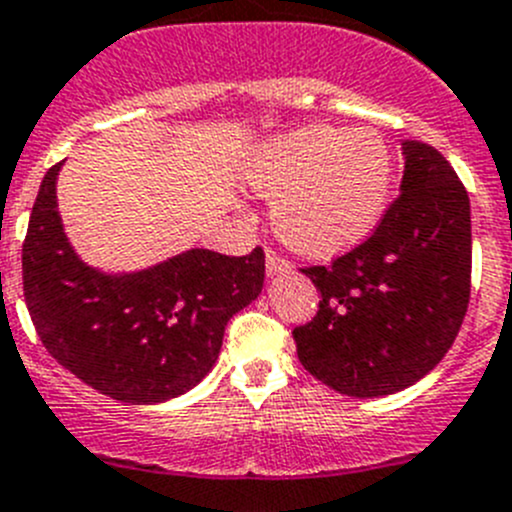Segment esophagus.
Returning <instances> with one entry per match:
<instances>
[{
    "mask_svg": "<svg viewBox=\"0 0 512 512\" xmlns=\"http://www.w3.org/2000/svg\"><path fill=\"white\" fill-rule=\"evenodd\" d=\"M266 271H269V276H279V274H287V271H292V261L284 259L276 248H266Z\"/></svg>",
    "mask_w": 512,
    "mask_h": 512,
    "instance_id": "esophagus-1",
    "label": "esophagus"
}]
</instances>
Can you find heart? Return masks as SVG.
<instances>
[{
	"label": "heart",
	"instance_id": "1",
	"mask_svg": "<svg viewBox=\"0 0 512 512\" xmlns=\"http://www.w3.org/2000/svg\"><path fill=\"white\" fill-rule=\"evenodd\" d=\"M391 182V149L373 129L304 126L266 144L251 167V185L274 198V231L307 256L363 241L386 210Z\"/></svg>",
	"mask_w": 512,
	"mask_h": 512
}]
</instances>
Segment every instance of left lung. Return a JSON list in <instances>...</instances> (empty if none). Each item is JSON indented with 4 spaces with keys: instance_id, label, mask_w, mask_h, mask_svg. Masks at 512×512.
I'll use <instances>...</instances> for the list:
<instances>
[{
    "instance_id": "8db88e82",
    "label": "left lung",
    "mask_w": 512,
    "mask_h": 512,
    "mask_svg": "<svg viewBox=\"0 0 512 512\" xmlns=\"http://www.w3.org/2000/svg\"><path fill=\"white\" fill-rule=\"evenodd\" d=\"M401 195L365 241L304 266L320 292L294 327L299 363L355 398L414 386L452 348L472 287L470 198L437 149L403 142Z\"/></svg>"
}]
</instances>
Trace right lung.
<instances>
[{
    "instance_id": "obj_1",
    "label": "right lung",
    "mask_w": 512,
    "mask_h": 512,
    "mask_svg": "<svg viewBox=\"0 0 512 512\" xmlns=\"http://www.w3.org/2000/svg\"><path fill=\"white\" fill-rule=\"evenodd\" d=\"M60 164L42 177L22 243V292L42 345L86 386L159 403L203 381L233 314L261 294L266 256L192 248L129 276H106L68 246L55 203Z\"/></svg>"
}]
</instances>
